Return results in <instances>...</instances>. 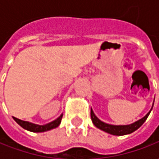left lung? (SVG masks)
Here are the masks:
<instances>
[{"mask_svg":"<svg viewBox=\"0 0 159 159\" xmlns=\"http://www.w3.org/2000/svg\"><path fill=\"white\" fill-rule=\"evenodd\" d=\"M150 111L144 118L136 121L135 123L127 125H109V124H106V123H103L100 119H98L96 118V116L94 114L92 110H91V119H92V121H93L94 125L96 127L100 128L102 131L109 133V134H113V135H125V134H131V133L134 132L135 130H137L138 128L145 122V120L147 119L148 116L150 115Z\"/></svg>","mask_w":159,"mask_h":159,"instance_id":"1","label":"left lung"}]
</instances>
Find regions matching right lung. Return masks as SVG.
I'll use <instances>...</instances> for the list:
<instances>
[{"label": "right lung", "instance_id": "add662e5", "mask_svg": "<svg viewBox=\"0 0 159 159\" xmlns=\"http://www.w3.org/2000/svg\"><path fill=\"white\" fill-rule=\"evenodd\" d=\"M13 118L15 119L16 122L19 125H21L23 128L26 129L28 131L34 132V133H40V132L48 131V130H51L53 128L57 127L58 125H60V123H61V120H62V118H63V114L58 119H56V120H54L52 122H50V123L44 125H35V124H32V123H29V122H26V121L20 120V119H16L15 117H13Z\"/></svg>", "mask_w": 159, "mask_h": 159}]
</instances>
